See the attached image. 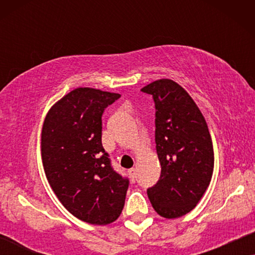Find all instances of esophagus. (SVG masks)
I'll return each instance as SVG.
<instances>
[{
	"mask_svg": "<svg viewBox=\"0 0 255 255\" xmlns=\"http://www.w3.org/2000/svg\"><path fill=\"white\" fill-rule=\"evenodd\" d=\"M128 175H130L132 181H135V179H137V169L135 168L128 169Z\"/></svg>",
	"mask_w": 255,
	"mask_h": 255,
	"instance_id": "esophagus-1",
	"label": "esophagus"
}]
</instances>
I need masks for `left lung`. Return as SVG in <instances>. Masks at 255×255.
<instances>
[{"label":"left lung","mask_w":255,"mask_h":255,"mask_svg":"<svg viewBox=\"0 0 255 255\" xmlns=\"http://www.w3.org/2000/svg\"><path fill=\"white\" fill-rule=\"evenodd\" d=\"M155 104V144L161 174L147 189L152 207L177 218L196 207L210 184L214 147L203 115L189 94L168 79L141 89Z\"/></svg>","instance_id":"left-lung-1"}]
</instances>
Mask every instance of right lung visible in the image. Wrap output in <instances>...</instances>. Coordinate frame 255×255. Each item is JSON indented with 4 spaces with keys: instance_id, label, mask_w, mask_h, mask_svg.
<instances>
[{
    "instance_id": "right-lung-1",
    "label": "right lung",
    "mask_w": 255,
    "mask_h": 255,
    "mask_svg": "<svg viewBox=\"0 0 255 255\" xmlns=\"http://www.w3.org/2000/svg\"><path fill=\"white\" fill-rule=\"evenodd\" d=\"M120 94L76 88L48 111L41 131L45 174L62 205L89 224L107 225L124 208L128 179L102 146V115Z\"/></svg>"
}]
</instances>
